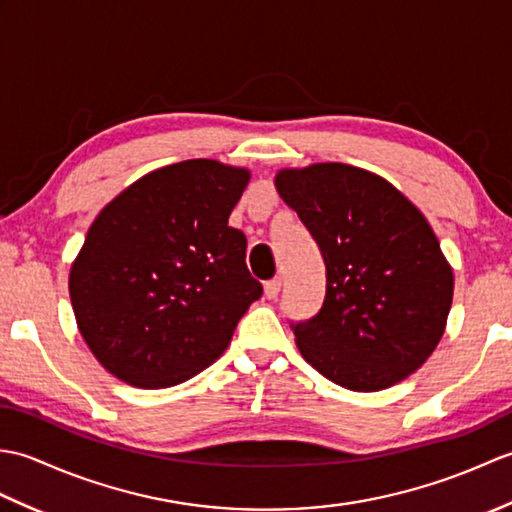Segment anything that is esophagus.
Instances as JSON below:
<instances>
[{"label": "esophagus", "mask_w": 512, "mask_h": 512, "mask_svg": "<svg viewBox=\"0 0 512 512\" xmlns=\"http://www.w3.org/2000/svg\"><path fill=\"white\" fill-rule=\"evenodd\" d=\"M279 290H281V279H279V277L268 279L266 284H264V295H266V299H277Z\"/></svg>", "instance_id": "esophagus-1"}]
</instances>
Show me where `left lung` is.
Here are the masks:
<instances>
[{"label":"left lung","mask_w":512,"mask_h":512,"mask_svg":"<svg viewBox=\"0 0 512 512\" xmlns=\"http://www.w3.org/2000/svg\"><path fill=\"white\" fill-rule=\"evenodd\" d=\"M275 187L317 242L325 299L290 323L301 356L332 383L378 391L427 361L444 334L453 270L424 215L365 169H281Z\"/></svg>","instance_id":"1"}]
</instances>
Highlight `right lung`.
<instances>
[{"mask_svg":"<svg viewBox=\"0 0 512 512\" xmlns=\"http://www.w3.org/2000/svg\"><path fill=\"white\" fill-rule=\"evenodd\" d=\"M248 178L217 160H184L96 215L70 270V301L107 372L160 389L222 356L264 292L246 268L244 233L228 226Z\"/></svg>","mask_w":512,"mask_h":512,"instance_id":"1","label":"right lung"}]
</instances>
